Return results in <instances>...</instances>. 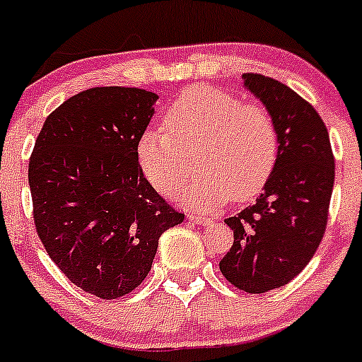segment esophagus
I'll list each match as a JSON object with an SVG mask.
<instances>
[{
    "mask_svg": "<svg viewBox=\"0 0 362 362\" xmlns=\"http://www.w3.org/2000/svg\"><path fill=\"white\" fill-rule=\"evenodd\" d=\"M187 218H189V221H192L194 225H200V227H205V225H209V223H211V218H205V216H202V214H189Z\"/></svg>",
    "mask_w": 362,
    "mask_h": 362,
    "instance_id": "esophagus-1",
    "label": "esophagus"
}]
</instances>
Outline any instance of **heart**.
<instances>
[{
	"label": "heart",
	"mask_w": 362,
	"mask_h": 362,
	"mask_svg": "<svg viewBox=\"0 0 362 362\" xmlns=\"http://www.w3.org/2000/svg\"><path fill=\"white\" fill-rule=\"evenodd\" d=\"M164 130H146L137 141V162L151 185L173 197L191 173L197 153L200 177L180 194L191 207L248 202L266 187L276 158L279 130L264 105L216 87L187 89L162 117Z\"/></svg>",
	"instance_id": "heart-1"
}]
</instances>
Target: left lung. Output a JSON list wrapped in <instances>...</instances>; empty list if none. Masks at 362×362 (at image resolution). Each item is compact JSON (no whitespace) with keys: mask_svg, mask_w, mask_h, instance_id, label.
<instances>
[{"mask_svg":"<svg viewBox=\"0 0 362 362\" xmlns=\"http://www.w3.org/2000/svg\"><path fill=\"white\" fill-rule=\"evenodd\" d=\"M243 76L275 117L279 158L257 202L225 219L234 243L219 269L234 288L261 295L291 282L318 250L329 219L334 153L309 101L264 74Z\"/></svg>","mask_w":362,"mask_h":362,"instance_id":"left-lung-1","label":"left lung"}]
</instances>
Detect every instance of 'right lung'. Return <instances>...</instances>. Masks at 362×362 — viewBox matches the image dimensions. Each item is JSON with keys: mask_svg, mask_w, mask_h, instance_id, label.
Listing matches in <instances>:
<instances>
[{"mask_svg": "<svg viewBox=\"0 0 362 362\" xmlns=\"http://www.w3.org/2000/svg\"><path fill=\"white\" fill-rule=\"evenodd\" d=\"M157 98L135 87L82 90L46 117L30 157L37 235L60 272L101 300L141 286L158 238L184 221L137 162Z\"/></svg>", "mask_w": 362, "mask_h": 362, "instance_id": "1", "label": "right lung"}]
</instances>
